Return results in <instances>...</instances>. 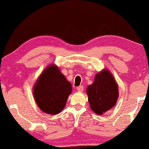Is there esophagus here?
<instances>
[{
    "instance_id": "34e87169",
    "label": "esophagus",
    "mask_w": 149,
    "mask_h": 149,
    "mask_svg": "<svg viewBox=\"0 0 149 149\" xmlns=\"http://www.w3.org/2000/svg\"><path fill=\"white\" fill-rule=\"evenodd\" d=\"M83 86H79V87H77V91L79 92H82L83 91Z\"/></svg>"
}]
</instances>
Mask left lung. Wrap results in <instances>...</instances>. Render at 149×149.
<instances>
[{"instance_id": "left-lung-1", "label": "left lung", "mask_w": 149, "mask_h": 149, "mask_svg": "<svg viewBox=\"0 0 149 149\" xmlns=\"http://www.w3.org/2000/svg\"><path fill=\"white\" fill-rule=\"evenodd\" d=\"M86 92L91 109L99 115L113 107L119 97L117 82L107 69L96 73L94 82L87 87Z\"/></svg>"}]
</instances>
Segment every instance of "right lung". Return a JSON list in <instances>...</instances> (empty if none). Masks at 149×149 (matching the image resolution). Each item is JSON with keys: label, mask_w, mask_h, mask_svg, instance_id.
Masks as SVG:
<instances>
[{"label": "right lung", "mask_w": 149, "mask_h": 149, "mask_svg": "<svg viewBox=\"0 0 149 149\" xmlns=\"http://www.w3.org/2000/svg\"><path fill=\"white\" fill-rule=\"evenodd\" d=\"M71 91V82L55 64L42 71L33 86L34 98L39 109L53 115L62 112Z\"/></svg>", "instance_id": "right-lung-1"}]
</instances>
